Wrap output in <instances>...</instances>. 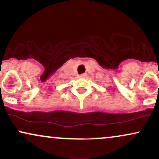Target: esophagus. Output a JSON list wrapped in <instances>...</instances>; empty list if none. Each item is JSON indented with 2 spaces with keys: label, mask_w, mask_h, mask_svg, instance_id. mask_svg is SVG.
Masks as SVG:
<instances>
[{
  "label": "esophagus",
  "mask_w": 159,
  "mask_h": 159,
  "mask_svg": "<svg viewBox=\"0 0 159 159\" xmlns=\"http://www.w3.org/2000/svg\"><path fill=\"white\" fill-rule=\"evenodd\" d=\"M79 77H80V78H84L87 77V74H86V73H83V74L80 75Z\"/></svg>",
  "instance_id": "obj_1"
}]
</instances>
